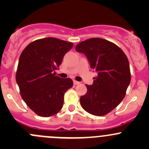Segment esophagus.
I'll use <instances>...</instances> for the list:
<instances>
[{"instance_id":"1","label":"esophagus","mask_w":149,"mask_h":149,"mask_svg":"<svg viewBox=\"0 0 149 149\" xmlns=\"http://www.w3.org/2000/svg\"><path fill=\"white\" fill-rule=\"evenodd\" d=\"M80 84V82H79V81H73V84H74V85H78V84Z\"/></svg>"}]
</instances>
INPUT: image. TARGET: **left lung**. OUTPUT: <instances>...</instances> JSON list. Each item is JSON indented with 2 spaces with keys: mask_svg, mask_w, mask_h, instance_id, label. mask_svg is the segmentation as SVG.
<instances>
[{
  "mask_svg": "<svg viewBox=\"0 0 149 149\" xmlns=\"http://www.w3.org/2000/svg\"><path fill=\"white\" fill-rule=\"evenodd\" d=\"M76 50L86 55L90 67L97 73L92 85L80 99L84 110L103 116L115 109L125 95L130 82L128 60L120 48L101 38H91L76 46Z\"/></svg>",
  "mask_w": 149,
  "mask_h": 149,
  "instance_id": "obj_1",
  "label": "left lung"
}]
</instances>
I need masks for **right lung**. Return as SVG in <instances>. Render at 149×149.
<instances>
[{
	"label": "right lung",
	"instance_id": "obj_1",
	"mask_svg": "<svg viewBox=\"0 0 149 149\" xmlns=\"http://www.w3.org/2000/svg\"><path fill=\"white\" fill-rule=\"evenodd\" d=\"M73 46L72 42L47 37L31 42L21 54L16 83L24 101L39 116H52L62 109L64 94L73 84L69 78L57 76L55 70Z\"/></svg>",
	"mask_w": 149,
	"mask_h": 149
}]
</instances>
